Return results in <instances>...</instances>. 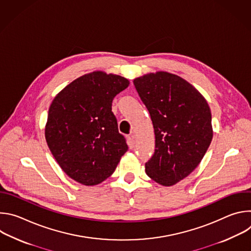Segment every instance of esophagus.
<instances>
[{
	"label": "esophagus",
	"instance_id": "esophagus-1",
	"mask_svg": "<svg viewBox=\"0 0 251 251\" xmlns=\"http://www.w3.org/2000/svg\"><path fill=\"white\" fill-rule=\"evenodd\" d=\"M127 144L130 149H133L135 147V140L133 136H128L127 137Z\"/></svg>",
	"mask_w": 251,
	"mask_h": 251
}]
</instances>
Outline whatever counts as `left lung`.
I'll return each mask as SVG.
<instances>
[{"mask_svg": "<svg viewBox=\"0 0 251 251\" xmlns=\"http://www.w3.org/2000/svg\"><path fill=\"white\" fill-rule=\"evenodd\" d=\"M133 83L155 132V152L145 164L146 174L162 186H173L199 166L210 145L209 106L187 80L166 71L140 76Z\"/></svg>", "mask_w": 251, "mask_h": 251, "instance_id": "left-lung-1", "label": "left lung"}]
</instances>
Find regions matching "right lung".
I'll return each instance as SVG.
<instances>
[{
	"label": "right lung",
	"instance_id": "1",
	"mask_svg": "<svg viewBox=\"0 0 251 251\" xmlns=\"http://www.w3.org/2000/svg\"><path fill=\"white\" fill-rule=\"evenodd\" d=\"M129 83L120 75L93 71L74 80L52 100L46 140L62 171L77 183H102L127 152L112 101Z\"/></svg>",
	"mask_w": 251,
	"mask_h": 251
}]
</instances>
